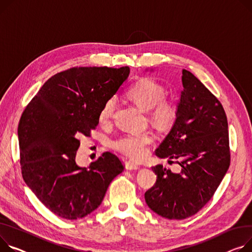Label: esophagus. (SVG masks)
<instances>
[{
    "label": "esophagus",
    "mask_w": 252,
    "mask_h": 252,
    "mask_svg": "<svg viewBox=\"0 0 252 252\" xmlns=\"http://www.w3.org/2000/svg\"><path fill=\"white\" fill-rule=\"evenodd\" d=\"M126 168L127 170H137L140 168V165L136 162H132V161H126Z\"/></svg>",
    "instance_id": "obj_1"
}]
</instances>
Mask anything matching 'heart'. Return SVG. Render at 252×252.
Returning <instances> with one entry per match:
<instances>
[{
	"label": "heart",
	"mask_w": 252,
	"mask_h": 252,
	"mask_svg": "<svg viewBox=\"0 0 252 252\" xmlns=\"http://www.w3.org/2000/svg\"><path fill=\"white\" fill-rule=\"evenodd\" d=\"M127 97L144 110H148L152 122L159 126L170 125L177 115V106L173 100L166 98V89L159 83L145 78L138 81L127 90ZM116 99L106 100L99 112V122L108 124L114 115ZM155 135L152 131L127 132L113 143V147L126 156L139 160L144 158L150 146L153 144Z\"/></svg>",
	"instance_id": "b5f03b06"
}]
</instances>
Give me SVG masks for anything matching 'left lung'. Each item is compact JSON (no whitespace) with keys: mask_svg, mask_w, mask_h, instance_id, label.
<instances>
[{"mask_svg":"<svg viewBox=\"0 0 252 252\" xmlns=\"http://www.w3.org/2000/svg\"><path fill=\"white\" fill-rule=\"evenodd\" d=\"M175 123L156 150L159 158L177 160L181 171L152 167L154 186L145 192L149 208L170 220L196 214L214 195L230 165L228 122L217 97L189 71L182 70Z\"/></svg>","mask_w":252,"mask_h":252,"instance_id":"obj_1","label":"left lung"}]
</instances>
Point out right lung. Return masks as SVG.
<instances>
[{
	"label": "right lung",
	"instance_id": "obj_1",
	"mask_svg": "<svg viewBox=\"0 0 252 252\" xmlns=\"http://www.w3.org/2000/svg\"><path fill=\"white\" fill-rule=\"evenodd\" d=\"M129 75L128 66H76L49 78L24 109L18 126L21 172L40 202L66 220L86 217L102 203L124 171L104 152L89 167L76 164L81 135L90 136L99 112Z\"/></svg>",
	"mask_w": 252,
	"mask_h": 252
}]
</instances>
